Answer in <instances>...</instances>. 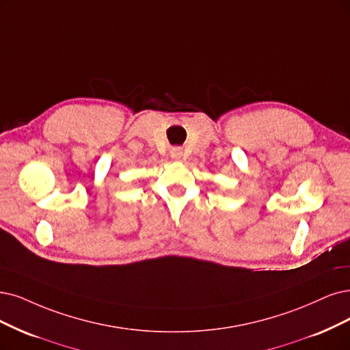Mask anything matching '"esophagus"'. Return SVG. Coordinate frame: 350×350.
I'll use <instances>...</instances> for the list:
<instances>
[{
  "label": "esophagus",
  "instance_id": "1",
  "mask_svg": "<svg viewBox=\"0 0 350 350\" xmlns=\"http://www.w3.org/2000/svg\"><path fill=\"white\" fill-rule=\"evenodd\" d=\"M170 155H172L173 160H180V159H182V155H183V151L180 147H174V148L170 150Z\"/></svg>",
  "mask_w": 350,
  "mask_h": 350
}]
</instances>
